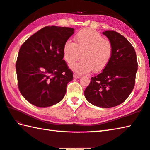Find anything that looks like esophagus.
<instances>
[{
    "label": "esophagus",
    "instance_id": "34e87169",
    "mask_svg": "<svg viewBox=\"0 0 150 150\" xmlns=\"http://www.w3.org/2000/svg\"><path fill=\"white\" fill-rule=\"evenodd\" d=\"M81 77V75L77 74V73H74V74H73V78L74 79H79Z\"/></svg>",
    "mask_w": 150,
    "mask_h": 150
}]
</instances>
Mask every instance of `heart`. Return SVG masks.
Segmentation results:
<instances>
[{"label":"heart","instance_id":"1","mask_svg":"<svg viewBox=\"0 0 150 150\" xmlns=\"http://www.w3.org/2000/svg\"><path fill=\"white\" fill-rule=\"evenodd\" d=\"M74 40L75 43L67 40L62 50L64 59L68 64L77 61L82 54L81 61L70 66L73 71L86 73L93 69L99 72L109 64L113 54L112 44L97 31L88 28L81 30Z\"/></svg>","mask_w":150,"mask_h":150}]
</instances>
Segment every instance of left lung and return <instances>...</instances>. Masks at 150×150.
Returning a JSON list of instances; mask_svg holds the SVG:
<instances>
[{
  "label": "left lung",
  "instance_id": "obj_1",
  "mask_svg": "<svg viewBox=\"0 0 150 150\" xmlns=\"http://www.w3.org/2000/svg\"><path fill=\"white\" fill-rule=\"evenodd\" d=\"M103 34L112 44V57L103 71L91 78L84 95L94 106L111 108L124 103L132 93L138 64L135 49L125 37L115 31Z\"/></svg>",
  "mask_w": 150,
  "mask_h": 150
}]
</instances>
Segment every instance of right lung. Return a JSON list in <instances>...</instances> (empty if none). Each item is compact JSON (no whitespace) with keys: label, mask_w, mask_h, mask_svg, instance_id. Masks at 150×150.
Listing matches in <instances>:
<instances>
[{"label":"right lung","mask_w":150,"mask_h":150,"mask_svg":"<svg viewBox=\"0 0 150 150\" xmlns=\"http://www.w3.org/2000/svg\"><path fill=\"white\" fill-rule=\"evenodd\" d=\"M72 28L46 26L25 41L16 62L18 86L25 99L37 107L62 100L73 72L63 60V46L74 33Z\"/></svg>","instance_id":"right-lung-1"}]
</instances>
